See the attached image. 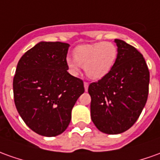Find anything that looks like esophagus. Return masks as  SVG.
Returning <instances> with one entry per match:
<instances>
[{"label":"esophagus","instance_id":"34e87169","mask_svg":"<svg viewBox=\"0 0 160 160\" xmlns=\"http://www.w3.org/2000/svg\"><path fill=\"white\" fill-rule=\"evenodd\" d=\"M83 85H84V90H85V91H88V87H89V82H83Z\"/></svg>","mask_w":160,"mask_h":160}]
</instances>
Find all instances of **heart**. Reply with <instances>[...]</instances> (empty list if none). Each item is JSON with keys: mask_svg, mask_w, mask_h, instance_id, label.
<instances>
[{"mask_svg": "<svg viewBox=\"0 0 160 160\" xmlns=\"http://www.w3.org/2000/svg\"><path fill=\"white\" fill-rule=\"evenodd\" d=\"M118 57V48L112 42H97L80 45L74 50V58L68 57L66 62L74 72L79 66L85 69L87 76L92 79L104 77L112 69Z\"/></svg>", "mask_w": 160, "mask_h": 160, "instance_id": "1", "label": "heart"}]
</instances>
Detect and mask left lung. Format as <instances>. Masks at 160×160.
<instances>
[{
	"label": "left lung",
	"mask_w": 160,
	"mask_h": 160,
	"mask_svg": "<svg viewBox=\"0 0 160 160\" xmlns=\"http://www.w3.org/2000/svg\"><path fill=\"white\" fill-rule=\"evenodd\" d=\"M118 57L112 69L91 82V120L100 132L119 134L130 129L145 107L149 93L150 72L137 48L115 39Z\"/></svg>",
	"instance_id": "1"
}]
</instances>
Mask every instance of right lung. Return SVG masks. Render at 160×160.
<instances>
[{
  "label": "right lung",
  "mask_w": 160,
  "mask_h": 160,
  "mask_svg": "<svg viewBox=\"0 0 160 160\" xmlns=\"http://www.w3.org/2000/svg\"><path fill=\"white\" fill-rule=\"evenodd\" d=\"M69 44L41 42L21 57L13 80L17 112L32 131L55 137L65 131L84 92L82 79L67 71Z\"/></svg>",
  "instance_id": "right-lung-1"
}]
</instances>
